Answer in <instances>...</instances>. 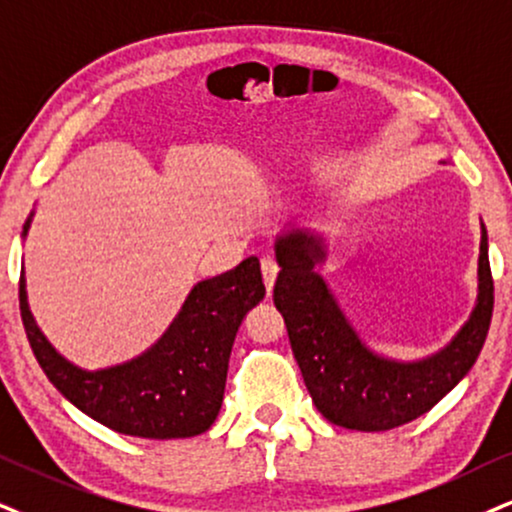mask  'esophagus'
<instances>
[{
    "instance_id": "1",
    "label": "esophagus",
    "mask_w": 512,
    "mask_h": 512,
    "mask_svg": "<svg viewBox=\"0 0 512 512\" xmlns=\"http://www.w3.org/2000/svg\"><path fill=\"white\" fill-rule=\"evenodd\" d=\"M261 273H263V282H266V289L268 292H273L275 277H277V273H280V266L275 263V258H270V256L261 258Z\"/></svg>"
}]
</instances>
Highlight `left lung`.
<instances>
[{"mask_svg":"<svg viewBox=\"0 0 512 512\" xmlns=\"http://www.w3.org/2000/svg\"><path fill=\"white\" fill-rule=\"evenodd\" d=\"M275 258L280 275L273 299L285 318L296 363L315 408L346 430L384 432L425 415L468 375L487 339L494 280L484 223L475 308L444 349L415 361L375 351L351 323L323 277V232L289 223L275 239Z\"/></svg>","mask_w":512,"mask_h":512,"instance_id":"1","label":"left lung"}]
</instances>
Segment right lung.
Masks as SVG:
<instances>
[{"mask_svg": "<svg viewBox=\"0 0 512 512\" xmlns=\"http://www.w3.org/2000/svg\"><path fill=\"white\" fill-rule=\"evenodd\" d=\"M33 216L30 211L23 239ZM263 296L261 263L249 256L230 273L197 282L173 323L140 356L87 370L68 361L40 330L28 304L25 268L18 289L25 334L49 382L92 420L142 439L197 437L213 425L237 330Z\"/></svg>", "mask_w": 512, "mask_h": 512, "instance_id": "obj_1", "label": "right lung"}]
</instances>
